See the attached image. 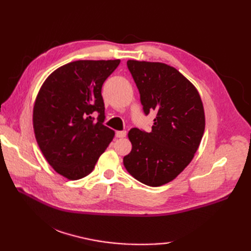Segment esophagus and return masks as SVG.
<instances>
[{
	"label": "esophagus",
	"mask_w": 251,
	"mask_h": 251,
	"mask_svg": "<svg viewBox=\"0 0 251 251\" xmlns=\"http://www.w3.org/2000/svg\"><path fill=\"white\" fill-rule=\"evenodd\" d=\"M126 131H116V138H125Z\"/></svg>",
	"instance_id": "obj_1"
}]
</instances>
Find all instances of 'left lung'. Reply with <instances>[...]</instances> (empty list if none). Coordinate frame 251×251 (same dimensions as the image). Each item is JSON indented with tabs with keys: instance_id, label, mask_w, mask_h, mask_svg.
Instances as JSON below:
<instances>
[{
	"instance_id": "8db88e82",
	"label": "left lung",
	"mask_w": 251,
	"mask_h": 251,
	"mask_svg": "<svg viewBox=\"0 0 251 251\" xmlns=\"http://www.w3.org/2000/svg\"><path fill=\"white\" fill-rule=\"evenodd\" d=\"M143 112L155 111L152 131L131 128L132 149L123 163L132 177L149 186L168 183L183 172L200 147L205 112L195 86L177 69L162 62L128 60Z\"/></svg>"
}]
</instances>
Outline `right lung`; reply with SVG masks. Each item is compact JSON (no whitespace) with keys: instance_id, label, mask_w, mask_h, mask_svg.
Wrapping results in <instances>:
<instances>
[{"instance_id":"add662e5","label":"right lung","mask_w":251,"mask_h":251,"mask_svg":"<svg viewBox=\"0 0 251 251\" xmlns=\"http://www.w3.org/2000/svg\"><path fill=\"white\" fill-rule=\"evenodd\" d=\"M121 60H77L45 79L33 108L34 134L46 161L69 180L93 172L114 131L103 125L101 88ZM99 113L95 121L92 114Z\"/></svg>"}]
</instances>
